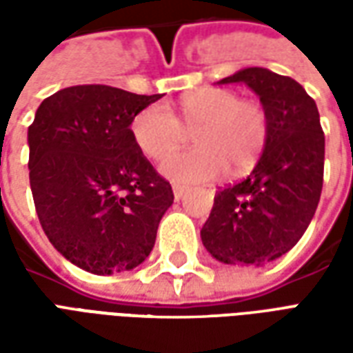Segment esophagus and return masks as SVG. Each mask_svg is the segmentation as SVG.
<instances>
[{"mask_svg": "<svg viewBox=\"0 0 353 353\" xmlns=\"http://www.w3.org/2000/svg\"><path fill=\"white\" fill-rule=\"evenodd\" d=\"M172 189H174V199L176 200L183 199V194L187 192V187H185V185H179V183H174V187H172Z\"/></svg>", "mask_w": 353, "mask_h": 353, "instance_id": "obj_1", "label": "esophagus"}]
</instances>
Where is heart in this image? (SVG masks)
Returning <instances> with one entry per match:
<instances>
[{"instance_id":"heart-1","label":"heart","mask_w":353,"mask_h":353,"mask_svg":"<svg viewBox=\"0 0 353 353\" xmlns=\"http://www.w3.org/2000/svg\"><path fill=\"white\" fill-rule=\"evenodd\" d=\"M193 134L194 150L170 157L162 174L177 183L240 177L259 162L270 136V117L257 100L221 87H204L177 101L176 115L159 103L132 119L134 143L151 161H164Z\"/></svg>"}]
</instances>
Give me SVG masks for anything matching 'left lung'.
Listing matches in <instances>:
<instances>
[{"label": "left lung", "instance_id": "obj_1", "mask_svg": "<svg viewBox=\"0 0 353 353\" xmlns=\"http://www.w3.org/2000/svg\"><path fill=\"white\" fill-rule=\"evenodd\" d=\"M245 83L270 117V136L250 176L215 192L202 244L227 265L274 261L301 240L316 214L325 136L316 101L285 75L245 68L219 81Z\"/></svg>", "mask_w": 353, "mask_h": 353}]
</instances>
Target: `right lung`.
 Masks as SVG:
<instances>
[{"mask_svg": "<svg viewBox=\"0 0 353 353\" xmlns=\"http://www.w3.org/2000/svg\"><path fill=\"white\" fill-rule=\"evenodd\" d=\"M161 94L77 85L41 101L28 128L30 187L50 244L83 270L115 274L151 253L172 185L139 151L130 123Z\"/></svg>", "mask_w": 353, "mask_h": 353, "instance_id": "obj_1", "label": "right lung"}]
</instances>
